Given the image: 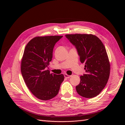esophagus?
I'll return each instance as SVG.
<instances>
[{
	"label": "esophagus",
	"instance_id": "esophagus-1",
	"mask_svg": "<svg viewBox=\"0 0 125 125\" xmlns=\"http://www.w3.org/2000/svg\"><path fill=\"white\" fill-rule=\"evenodd\" d=\"M64 77H65L66 78H70L71 76V75H68V74H66V73H65L64 74Z\"/></svg>",
	"mask_w": 125,
	"mask_h": 125
}]
</instances>
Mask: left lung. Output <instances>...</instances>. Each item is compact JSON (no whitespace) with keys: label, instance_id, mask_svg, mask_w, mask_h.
<instances>
[{"label":"left lung","instance_id":"left-lung-1","mask_svg":"<svg viewBox=\"0 0 125 125\" xmlns=\"http://www.w3.org/2000/svg\"><path fill=\"white\" fill-rule=\"evenodd\" d=\"M65 36L77 48L81 62L85 63L86 74L80 77V83L75 87L77 93L85 98L98 95L110 74V63L104 44L99 37L90 34Z\"/></svg>","mask_w":125,"mask_h":125}]
</instances>
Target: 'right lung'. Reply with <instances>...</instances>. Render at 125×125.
<instances>
[{"mask_svg":"<svg viewBox=\"0 0 125 125\" xmlns=\"http://www.w3.org/2000/svg\"><path fill=\"white\" fill-rule=\"evenodd\" d=\"M62 36L34 37L26 45L21 71L25 84L37 99L46 101L56 96L64 80L63 74L51 73L46 67L52 57L56 43Z\"/></svg>","mask_w":125,"mask_h":125,"instance_id":"obj_1","label":"right lung"}]
</instances>
